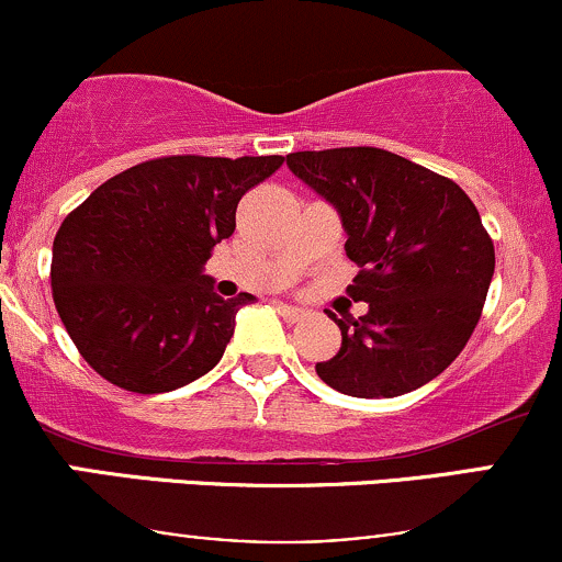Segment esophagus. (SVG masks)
I'll return each instance as SVG.
<instances>
[{"mask_svg":"<svg viewBox=\"0 0 562 562\" xmlns=\"http://www.w3.org/2000/svg\"><path fill=\"white\" fill-rule=\"evenodd\" d=\"M277 312H280L288 322H299V319L306 317V312H303V308H299V306H293V303H277Z\"/></svg>","mask_w":562,"mask_h":562,"instance_id":"1","label":"esophagus"}]
</instances>
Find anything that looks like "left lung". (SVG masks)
<instances>
[{
  "instance_id": "8db88e82",
  "label": "left lung",
  "mask_w": 562,
  "mask_h": 562,
  "mask_svg": "<svg viewBox=\"0 0 562 562\" xmlns=\"http://www.w3.org/2000/svg\"><path fill=\"white\" fill-rule=\"evenodd\" d=\"M288 169L338 211L348 295L370 303L333 319L340 348L317 375L357 398H393L430 383L479 325L494 243L460 184L380 147L290 153Z\"/></svg>"
}]
</instances>
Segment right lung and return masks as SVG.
Listing matches in <instances>:
<instances>
[{
	"instance_id": "add662e5",
	"label": "right lung",
	"mask_w": 562,
	"mask_h": 562,
	"mask_svg": "<svg viewBox=\"0 0 562 562\" xmlns=\"http://www.w3.org/2000/svg\"><path fill=\"white\" fill-rule=\"evenodd\" d=\"M282 160H147L66 216L53 243V299L94 372L119 389L166 393L214 370L254 295H216L205 261L235 232L240 198Z\"/></svg>"
}]
</instances>
